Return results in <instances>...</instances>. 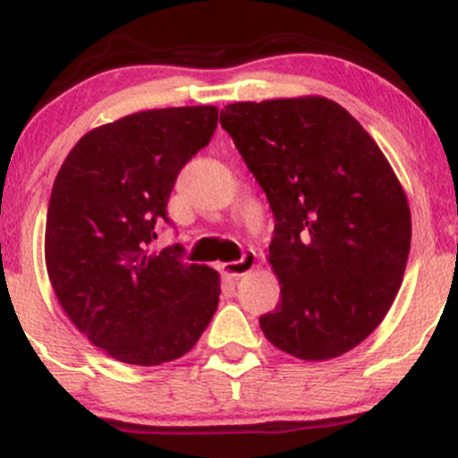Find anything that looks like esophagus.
<instances>
[{"mask_svg":"<svg viewBox=\"0 0 458 458\" xmlns=\"http://www.w3.org/2000/svg\"><path fill=\"white\" fill-rule=\"evenodd\" d=\"M254 267H256V254L250 250V251H245L243 259L241 260L225 262V265H222V271L228 277H233V280H239V277H243L245 273H250Z\"/></svg>","mask_w":458,"mask_h":458,"instance_id":"obj_1","label":"esophagus"}]
</instances>
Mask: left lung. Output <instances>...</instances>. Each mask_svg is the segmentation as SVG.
I'll list each match as a JSON object with an SVG mask.
<instances>
[{
  "label": "left lung",
  "mask_w": 458,
  "mask_h": 458,
  "mask_svg": "<svg viewBox=\"0 0 458 458\" xmlns=\"http://www.w3.org/2000/svg\"><path fill=\"white\" fill-rule=\"evenodd\" d=\"M219 123L271 204L280 303L260 317L273 346L306 361L344 355L392 308L411 211L377 141L325 97L225 105Z\"/></svg>",
  "instance_id": "8db88e82"
}]
</instances>
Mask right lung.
Returning a JSON list of instances; mask_svg holds the SVG:
<instances>
[{
  "instance_id": "add662e5",
  "label": "right lung",
  "mask_w": 458,
  "mask_h": 458,
  "mask_svg": "<svg viewBox=\"0 0 458 458\" xmlns=\"http://www.w3.org/2000/svg\"><path fill=\"white\" fill-rule=\"evenodd\" d=\"M217 107L148 109L88 131L51 191L45 262L66 317L94 346L133 366L193 349L219 303V273L155 251L178 172L208 144Z\"/></svg>"
}]
</instances>
